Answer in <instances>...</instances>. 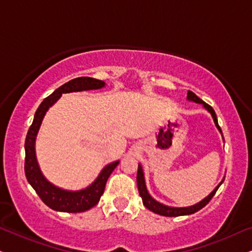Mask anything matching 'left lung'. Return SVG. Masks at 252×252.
Returning a JSON list of instances; mask_svg holds the SVG:
<instances>
[{"label":"left lung","mask_w":252,"mask_h":252,"mask_svg":"<svg viewBox=\"0 0 252 252\" xmlns=\"http://www.w3.org/2000/svg\"><path fill=\"white\" fill-rule=\"evenodd\" d=\"M187 100L188 101H194V102H196V104H201L202 106H203L208 112H209L210 114H212L213 120H214V123H215L216 128L219 129L220 133H221L222 139L224 140V138H223V134H222V131H221V127L219 126V121H217L216 113H215V111L213 110V107L209 106L208 104H206V102L202 100V99L198 98L197 95L191 91H188V93H187ZM223 181H224V178H223L222 181L219 183V186H217V187L214 189V190L210 192V194L208 195L207 197H204L203 200L198 202V203L194 204V206H190V207H180L179 208V207L166 206V204L160 203L159 201H157L155 198L151 196V194L147 190V187H146L144 169H142V166L140 163H139L138 175H136V183H138L139 194H140V196L142 198V203H144V206L147 208V209H150L151 212H153L155 214H159V215H162V216H168V217L190 215V214H194V213L198 212V210L202 209V208H203L204 206H207V204L209 203V201L212 200L214 195H215V192L217 191V189H219L220 186L222 185Z\"/></svg>","instance_id":"obj_1"}]
</instances>
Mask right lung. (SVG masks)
<instances>
[{"instance_id":"1","label":"right lung","mask_w":252,"mask_h":252,"mask_svg":"<svg viewBox=\"0 0 252 252\" xmlns=\"http://www.w3.org/2000/svg\"><path fill=\"white\" fill-rule=\"evenodd\" d=\"M105 82L99 79L90 78V77H79L70 82L65 83L61 88L55 90L54 92L45 98L37 108L33 121L31 124L29 131L26 138V163H24V172L28 182L31 187L35 189L37 195L44 203L56 212L63 213H83L94 207L104 194L105 186L107 179L113 172L114 168L119 164V160L108 163L101 169L97 179L93 181L89 187L80 189V190H66L52 185L48 181L42 170L39 168L38 161L36 158V138L38 134L39 127L44 119L45 113L52 105L62 97L63 93L89 91V90H99L105 88Z\"/></svg>"}]
</instances>
